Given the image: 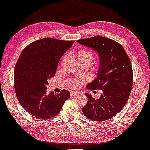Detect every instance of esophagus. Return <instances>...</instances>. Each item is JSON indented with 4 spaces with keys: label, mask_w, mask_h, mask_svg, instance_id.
Here are the masks:
<instances>
[{
    "label": "esophagus",
    "mask_w": 150,
    "mask_h": 150,
    "mask_svg": "<svg viewBox=\"0 0 150 150\" xmlns=\"http://www.w3.org/2000/svg\"><path fill=\"white\" fill-rule=\"evenodd\" d=\"M79 94L78 92H75V91H72V92H70V96H76Z\"/></svg>",
    "instance_id": "obj_1"
}]
</instances>
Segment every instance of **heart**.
I'll return each mask as SVG.
<instances>
[{
  "label": "heart",
  "instance_id": "b5f03b06",
  "mask_svg": "<svg viewBox=\"0 0 150 150\" xmlns=\"http://www.w3.org/2000/svg\"><path fill=\"white\" fill-rule=\"evenodd\" d=\"M74 57L75 59L77 60V61L78 62H86L89 65L91 62H92V60L93 59V53L92 51H90V50L86 49H82L74 52ZM67 55H65L62 59V64L67 61ZM71 83H72V85L73 86L76 87V86H77L79 84V82L76 80H73L72 82H71Z\"/></svg>",
  "mask_w": 150,
  "mask_h": 150
}]
</instances>
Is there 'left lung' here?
I'll use <instances>...</instances> for the list:
<instances>
[{"mask_svg":"<svg viewBox=\"0 0 150 150\" xmlns=\"http://www.w3.org/2000/svg\"><path fill=\"white\" fill-rule=\"evenodd\" d=\"M77 42L99 54L98 78L87 88L103 91L99 99L86 93L88 102L83 107V113L95 121L109 120L121 111L129 98L133 84L130 60L121 45L112 39L97 35Z\"/></svg>","mask_w":150,"mask_h":150,"instance_id":"1","label":"left lung"}]
</instances>
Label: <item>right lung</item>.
Listing matches in <instances>:
<instances>
[{"mask_svg": "<svg viewBox=\"0 0 150 150\" xmlns=\"http://www.w3.org/2000/svg\"><path fill=\"white\" fill-rule=\"evenodd\" d=\"M74 41L43 38L25 47L14 69V88L20 103L29 113L39 119L56 117L70 92L47 93L48 80L54 76L60 58Z\"/></svg>", "mask_w": 150, "mask_h": 150, "instance_id": "right-lung-1", "label": "right lung"}]
</instances>
